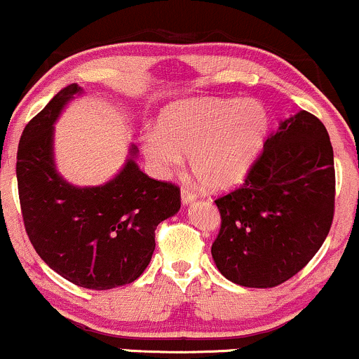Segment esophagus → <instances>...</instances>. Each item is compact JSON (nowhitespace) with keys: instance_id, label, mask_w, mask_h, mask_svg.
Listing matches in <instances>:
<instances>
[{"instance_id":"obj_1","label":"esophagus","mask_w":359,"mask_h":359,"mask_svg":"<svg viewBox=\"0 0 359 359\" xmlns=\"http://www.w3.org/2000/svg\"><path fill=\"white\" fill-rule=\"evenodd\" d=\"M180 198H182L184 204H189L196 199V194L189 187H182V191H180Z\"/></svg>"}]
</instances>
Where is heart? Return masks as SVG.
Here are the masks:
<instances>
[{"mask_svg":"<svg viewBox=\"0 0 359 359\" xmlns=\"http://www.w3.org/2000/svg\"><path fill=\"white\" fill-rule=\"evenodd\" d=\"M269 133V112L255 98H199L165 110L158 133L144 137V155L168 173L189 155L192 172L206 189L226 191L245 179Z\"/></svg>","mask_w":359,"mask_h":359,"instance_id":"1","label":"heart"}]
</instances>
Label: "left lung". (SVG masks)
I'll list each match as a JSON object with an SVG mask.
<instances>
[{
    "instance_id": "left-lung-1",
    "label": "left lung",
    "mask_w": 359,
    "mask_h": 359,
    "mask_svg": "<svg viewBox=\"0 0 359 359\" xmlns=\"http://www.w3.org/2000/svg\"><path fill=\"white\" fill-rule=\"evenodd\" d=\"M336 172L329 133L300 110L264 143L238 189L215 201L222 216L211 247L224 278L274 288L300 273L334 219Z\"/></svg>"
}]
</instances>
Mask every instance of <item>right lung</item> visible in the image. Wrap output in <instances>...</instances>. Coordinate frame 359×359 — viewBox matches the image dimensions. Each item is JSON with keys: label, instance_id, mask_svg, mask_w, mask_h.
Segmentation results:
<instances>
[{"label": "right lung", "instance_id": "obj_1", "mask_svg": "<svg viewBox=\"0 0 359 359\" xmlns=\"http://www.w3.org/2000/svg\"><path fill=\"white\" fill-rule=\"evenodd\" d=\"M81 88L61 90L23 129L17 153L22 218L30 243L53 271L88 290L136 281L151 261L155 230L180 210V187L137 168L136 147L105 186L74 187L57 175L53 124Z\"/></svg>", "mask_w": 359, "mask_h": 359}]
</instances>
